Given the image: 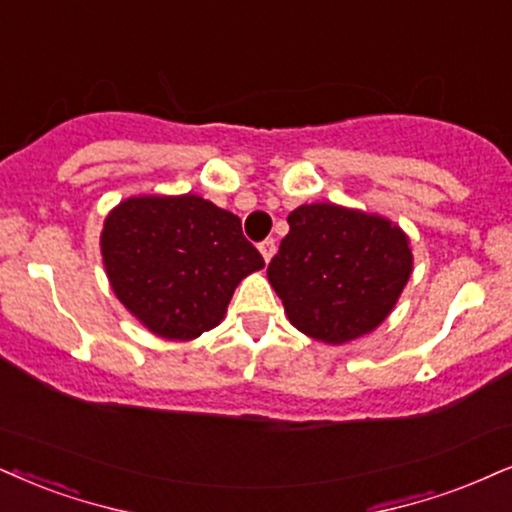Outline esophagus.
Listing matches in <instances>:
<instances>
[{"label":"esophagus","instance_id":"obj_1","mask_svg":"<svg viewBox=\"0 0 512 512\" xmlns=\"http://www.w3.org/2000/svg\"><path fill=\"white\" fill-rule=\"evenodd\" d=\"M275 249H277V246H275V239H273V237L263 239V242H261V244H258V251H261V254H263V258H266V263L270 261V258H273V256H275Z\"/></svg>","mask_w":512,"mask_h":512}]
</instances>
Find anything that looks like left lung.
<instances>
[{
  "label": "left lung",
  "mask_w": 512,
  "mask_h": 512,
  "mask_svg": "<svg viewBox=\"0 0 512 512\" xmlns=\"http://www.w3.org/2000/svg\"><path fill=\"white\" fill-rule=\"evenodd\" d=\"M268 280L296 330L344 344L375 330L406 287L413 254L401 227L334 204L289 213Z\"/></svg>",
  "instance_id": "1"
}]
</instances>
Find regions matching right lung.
Masks as SVG:
<instances>
[{
	"label": "right lung",
	"mask_w": 512,
	"mask_h": 512,
	"mask_svg": "<svg viewBox=\"0 0 512 512\" xmlns=\"http://www.w3.org/2000/svg\"><path fill=\"white\" fill-rule=\"evenodd\" d=\"M102 256L121 304L154 334L182 342L216 327L239 282L266 266L242 220L197 194L118 204Z\"/></svg>",
	"instance_id": "1"
}]
</instances>
